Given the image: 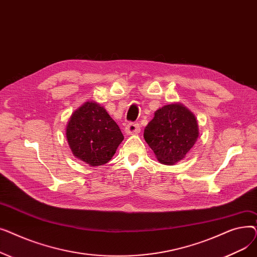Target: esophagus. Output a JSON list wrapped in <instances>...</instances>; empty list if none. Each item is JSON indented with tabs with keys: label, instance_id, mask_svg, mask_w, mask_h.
Masks as SVG:
<instances>
[{
	"label": "esophagus",
	"instance_id": "1",
	"mask_svg": "<svg viewBox=\"0 0 257 257\" xmlns=\"http://www.w3.org/2000/svg\"><path fill=\"white\" fill-rule=\"evenodd\" d=\"M141 131V126L138 123H129L126 127H125V132L127 134H137Z\"/></svg>",
	"mask_w": 257,
	"mask_h": 257
}]
</instances>
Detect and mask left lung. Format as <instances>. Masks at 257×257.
Wrapping results in <instances>:
<instances>
[{"instance_id":"left-lung-1","label":"left lung","mask_w":257,"mask_h":257,"mask_svg":"<svg viewBox=\"0 0 257 257\" xmlns=\"http://www.w3.org/2000/svg\"><path fill=\"white\" fill-rule=\"evenodd\" d=\"M199 137L192 111L180 104L165 105L155 111L144 138L161 164L175 165L190 152Z\"/></svg>"}]
</instances>
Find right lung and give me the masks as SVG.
<instances>
[{
	"instance_id": "right-lung-1",
	"label": "right lung",
	"mask_w": 257,
	"mask_h": 257,
	"mask_svg": "<svg viewBox=\"0 0 257 257\" xmlns=\"http://www.w3.org/2000/svg\"><path fill=\"white\" fill-rule=\"evenodd\" d=\"M66 139L73 154L91 167L107 164L124 137L105 108L88 101L72 114Z\"/></svg>"
}]
</instances>
